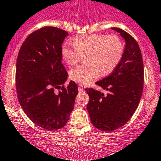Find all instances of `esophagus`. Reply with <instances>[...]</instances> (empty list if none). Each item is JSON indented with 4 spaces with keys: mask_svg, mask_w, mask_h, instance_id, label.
Masks as SVG:
<instances>
[{
    "mask_svg": "<svg viewBox=\"0 0 161 161\" xmlns=\"http://www.w3.org/2000/svg\"><path fill=\"white\" fill-rule=\"evenodd\" d=\"M78 90H79V92H84V89L82 87H81V86H79Z\"/></svg>",
    "mask_w": 161,
    "mask_h": 161,
    "instance_id": "1",
    "label": "esophagus"
}]
</instances>
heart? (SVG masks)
Wrapping results in <instances>:
<instances>
[{
    "label": "heart",
    "instance_id": "obj_1",
    "mask_svg": "<svg viewBox=\"0 0 161 161\" xmlns=\"http://www.w3.org/2000/svg\"><path fill=\"white\" fill-rule=\"evenodd\" d=\"M124 43L117 35L87 34L79 36L74 44L67 42L61 47L63 59L68 65H74L85 54L87 64L74 67L70 71L72 80L81 85H87L101 73L108 75L115 70L121 60Z\"/></svg>",
    "mask_w": 161,
    "mask_h": 161
}]
</instances>
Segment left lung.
I'll return each mask as SVG.
<instances>
[{"mask_svg":"<svg viewBox=\"0 0 161 161\" xmlns=\"http://www.w3.org/2000/svg\"><path fill=\"white\" fill-rule=\"evenodd\" d=\"M125 41L121 60L108 77L96 84L108 91L103 93L93 88L85 89L89 95L87 111L96 128L112 131L122 127L130 119L141 101L143 87V64L141 49L136 40L117 27Z\"/></svg>","mask_w":161,"mask_h":161,"instance_id":"obj_1","label":"left lung"}]
</instances>
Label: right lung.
Listing matches in <instances>:
<instances>
[{"instance_id":"1","label":"right lung","mask_w":161,"mask_h":161,"mask_svg":"<svg viewBox=\"0 0 161 161\" xmlns=\"http://www.w3.org/2000/svg\"><path fill=\"white\" fill-rule=\"evenodd\" d=\"M67 35L58 27H42L26 38L17 59L19 103L32 122L47 130L66 125L78 93L73 80L63 86L68 74L61 63V45Z\"/></svg>"}]
</instances>
